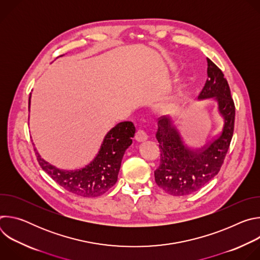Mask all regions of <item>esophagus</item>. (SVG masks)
<instances>
[{"label":"esophagus","instance_id":"esophagus-1","mask_svg":"<svg viewBox=\"0 0 260 260\" xmlns=\"http://www.w3.org/2000/svg\"><path fill=\"white\" fill-rule=\"evenodd\" d=\"M135 138H136V140L138 142H144V141H146L148 139V135H147V133L144 129H139L136 133Z\"/></svg>","mask_w":260,"mask_h":260}]
</instances>
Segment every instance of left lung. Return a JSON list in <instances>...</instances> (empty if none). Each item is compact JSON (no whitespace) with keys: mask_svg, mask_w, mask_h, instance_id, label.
I'll return each instance as SVG.
<instances>
[{"mask_svg":"<svg viewBox=\"0 0 260 260\" xmlns=\"http://www.w3.org/2000/svg\"><path fill=\"white\" fill-rule=\"evenodd\" d=\"M208 78L198 95L199 100L213 98L223 117L221 133L208 145L191 149L184 142L171 117L157 121L156 139L159 143L160 165L154 172L155 182L174 197L191 194L211 181L220 171L234 135L236 109L228 80L222 71L207 58Z\"/></svg>","mask_w":260,"mask_h":260,"instance_id":"obj_1","label":"left lung"}]
</instances>
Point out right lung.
<instances>
[{
    "label": "right lung",
    "mask_w": 260,
    "mask_h": 260,
    "mask_svg": "<svg viewBox=\"0 0 260 260\" xmlns=\"http://www.w3.org/2000/svg\"><path fill=\"white\" fill-rule=\"evenodd\" d=\"M135 133V125L131 121L116 124L105 136L92 161L80 170H59L35 151L43 171L61 187L79 197L95 198L107 192L117 182L122 157L133 143Z\"/></svg>",
    "instance_id": "right-lung-1"
}]
</instances>
